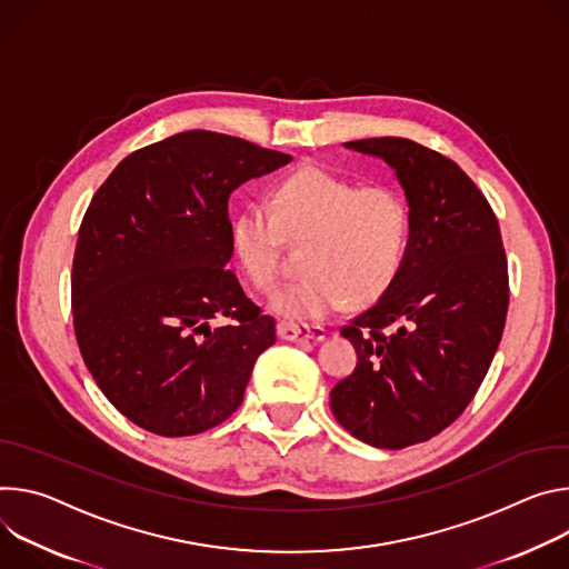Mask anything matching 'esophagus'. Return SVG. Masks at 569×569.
Masks as SVG:
<instances>
[{
	"mask_svg": "<svg viewBox=\"0 0 569 569\" xmlns=\"http://www.w3.org/2000/svg\"><path fill=\"white\" fill-rule=\"evenodd\" d=\"M278 335H280V339H284V341H307V339L321 341V339H326L328 330H326L323 326H296V323H280V326H278Z\"/></svg>",
	"mask_w": 569,
	"mask_h": 569,
	"instance_id": "34e87169",
	"label": "esophagus"
}]
</instances>
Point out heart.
<instances>
[{
  "mask_svg": "<svg viewBox=\"0 0 569 569\" xmlns=\"http://www.w3.org/2000/svg\"><path fill=\"white\" fill-rule=\"evenodd\" d=\"M287 241L307 246V273L271 305L291 321L326 319L348 300L368 305L391 287L409 243V210L391 187H359L305 164L276 187L271 208L250 206L237 219V252L256 287L273 291L282 282Z\"/></svg>",
  "mask_w": 569,
  "mask_h": 569,
  "instance_id": "obj_1",
  "label": "heart"
}]
</instances>
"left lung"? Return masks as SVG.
I'll list each match as a JSON object with an SVG mask.
<instances>
[{
  "instance_id": "8db88e82",
  "label": "left lung",
  "mask_w": 569,
  "mask_h": 569,
  "mask_svg": "<svg viewBox=\"0 0 569 569\" xmlns=\"http://www.w3.org/2000/svg\"><path fill=\"white\" fill-rule=\"evenodd\" d=\"M346 147L396 169L409 243L391 287L341 328L357 366L330 407L363 443L402 450L450 427L479 391L507 323V252L490 203L455 160L405 138Z\"/></svg>"
}]
</instances>
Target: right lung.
I'll return each mask as SVG.
<instances>
[{"label":"right lung","mask_w":569,"mask_h":569,"mask_svg":"<svg viewBox=\"0 0 569 569\" xmlns=\"http://www.w3.org/2000/svg\"><path fill=\"white\" fill-rule=\"evenodd\" d=\"M287 162L241 138L184 131L126 156L92 197L72 262L74 335L97 387L138 427L194 436L239 409L276 319L226 267L228 201Z\"/></svg>","instance_id":"add662e5"}]
</instances>
